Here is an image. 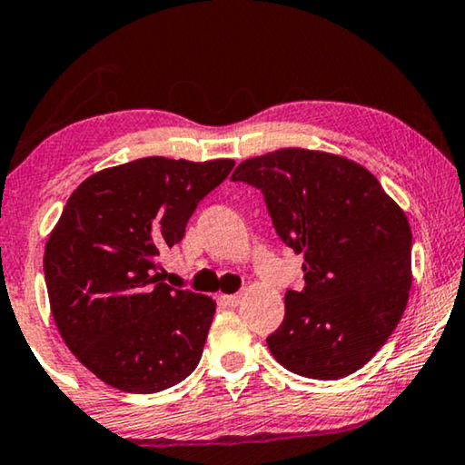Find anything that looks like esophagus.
Instances as JSON below:
<instances>
[{"mask_svg": "<svg viewBox=\"0 0 465 465\" xmlns=\"http://www.w3.org/2000/svg\"><path fill=\"white\" fill-rule=\"evenodd\" d=\"M220 301L226 304V307H237L243 301V294H222Z\"/></svg>", "mask_w": 465, "mask_h": 465, "instance_id": "obj_1", "label": "esophagus"}]
</instances>
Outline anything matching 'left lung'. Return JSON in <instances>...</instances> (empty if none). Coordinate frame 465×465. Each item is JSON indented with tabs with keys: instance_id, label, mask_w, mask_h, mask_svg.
<instances>
[{
	"instance_id": "left-lung-1",
	"label": "left lung",
	"mask_w": 465,
	"mask_h": 465,
	"mask_svg": "<svg viewBox=\"0 0 465 465\" xmlns=\"http://www.w3.org/2000/svg\"><path fill=\"white\" fill-rule=\"evenodd\" d=\"M231 180L262 190L283 243L302 253L304 288L285 292L272 358L307 379L360 371L402 317L412 283V232L402 207L360 163L282 148L247 158Z\"/></svg>"
}]
</instances>
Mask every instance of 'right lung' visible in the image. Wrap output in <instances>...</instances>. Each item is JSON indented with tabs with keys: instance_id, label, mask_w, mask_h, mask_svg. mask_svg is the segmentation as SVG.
Returning <instances> with one entry per match:
<instances>
[{
	"instance_id": "right-lung-1",
	"label": "right lung",
	"mask_w": 465,
	"mask_h": 465,
	"mask_svg": "<svg viewBox=\"0 0 465 465\" xmlns=\"http://www.w3.org/2000/svg\"><path fill=\"white\" fill-rule=\"evenodd\" d=\"M234 167L148 156L86 177L44 250L50 311L75 358L129 393L173 387L199 364L215 301L163 283L158 256Z\"/></svg>"
}]
</instances>
